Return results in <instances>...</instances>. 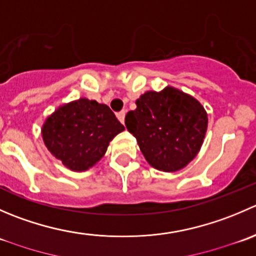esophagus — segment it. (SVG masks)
<instances>
[{
    "label": "esophagus",
    "mask_w": 256,
    "mask_h": 256,
    "mask_svg": "<svg viewBox=\"0 0 256 256\" xmlns=\"http://www.w3.org/2000/svg\"><path fill=\"white\" fill-rule=\"evenodd\" d=\"M125 115H126V110H121L120 112H118V114H116V116H118V121H120L121 124H124V122H125Z\"/></svg>",
    "instance_id": "34e87169"
}]
</instances>
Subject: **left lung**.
Returning a JSON list of instances; mask_svg holds the SVG:
<instances>
[{
    "label": "left lung",
    "mask_w": 256,
    "mask_h": 256,
    "mask_svg": "<svg viewBox=\"0 0 256 256\" xmlns=\"http://www.w3.org/2000/svg\"><path fill=\"white\" fill-rule=\"evenodd\" d=\"M126 114L125 125L154 168L176 172L200 152L208 126L204 108L176 88L146 92Z\"/></svg>",
    "instance_id": "8db88e82"
}]
</instances>
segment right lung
Returning a JSON list of instances; mask_svg holds the SVG:
<instances>
[{"instance_id": "right-lung-1", "label": "right lung", "mask_w": 256, "mask_h": 256, "mask_svg": "<svg viewBox=\"0 0 256 256\" xmlns=\"http://www.w3.org/2000/svg\"><path fill=\"white\" fill-rule=\"evenodd\" d=\"M125 130L110 108L82 98L62 105L43 124L47 148L72 171H86L106 152L109 142Z\"/></svg>"}]
</instances>
